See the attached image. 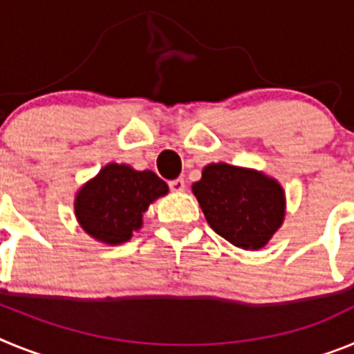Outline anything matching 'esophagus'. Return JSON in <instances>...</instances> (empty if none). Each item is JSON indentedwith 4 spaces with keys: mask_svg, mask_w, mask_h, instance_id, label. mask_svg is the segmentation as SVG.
Returning a JSON list of instances; mask_svg holds the SVG:
<instances>
[{
    "mask_svg": "<svg viewBox=\"0 0 354 354\" xmlns=\"http://www.w3.org/2000/svg\"><path fill=\"white\" fill-rule=\"evenodd\" d=\"M168 186H170L171 192L180 193V192H184V187H186V180H184L183 177H179V179L170 180V183H168Z\"/></svg>",
    "mask_w": 354,
    "mask_h": 354,
    "instance_id": "1",
    "label": "esophagus"
}]
</instances>
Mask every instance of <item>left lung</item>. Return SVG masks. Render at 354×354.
<instances>
[{"mask_svg": "<svg viewBox=\"0 0 354 354\" xmlns=\"http://www.w3.org/2000/svg\"><path fill=\"white\" fill-rule=\"evenodd\" d=\"M193 195L212 230L243 250L268 245L286 216L283 187L252 168L211 162Z\"/></svg>", "mask_w": 354, "mask_h": 354, "instance_id": "left-lung-1", "label": "left lung"}]
</instances>
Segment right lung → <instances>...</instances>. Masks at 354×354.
I'll use <instances>...</instances> for the list:
<instances>
[{"mask_svg": "<svg viewBox=\"0 0 354 354\" xmlns=\"http://www.w3.org/2000/svg\"><path fill=\"white\" fill-rule=\"evenodd\" d=\"M168 193L154 171L109 162L76 195L74 211L83 230L106 245H122L140 230L143 212Z\"/></svg>", "mask_w": 354, "mask_h": 354, "instance_id": "1", "label": "right lung"}]
</instances>
